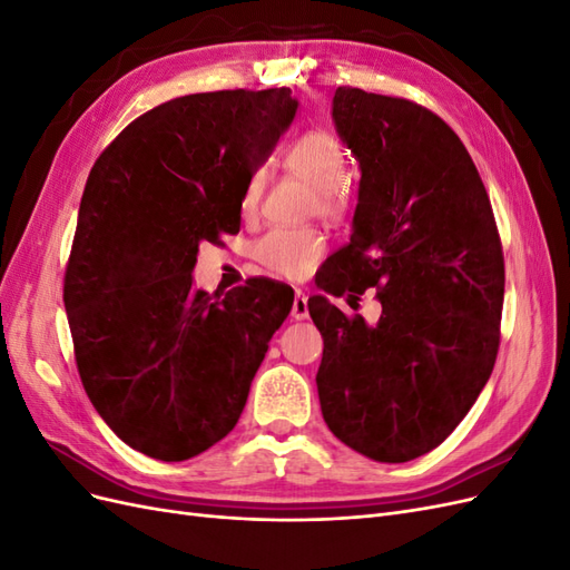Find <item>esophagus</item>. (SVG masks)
I'll use <instances>...</instances> for the list:
<instances>
[{
  "instance_id": "obj_1",
  "label": "esophagus",
  "mask_w": 570,
  "mask_h": 570,
  "mask_svg": "<svg viewBox=\"0 0 570 570\" xmlns=\"http://www.w3.org/2000/svg\"><path fill=\"white\" fill-rule=\"evenodd\" d=\"M308 316V302L302 289H295V302H292V318L304 321Z\"/></svg>"
}]
</instances>
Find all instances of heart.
I'll return each instance as SVG.
<instances>
[{
    "label": "heart",
    "instance_id": "obj_1",
    "mask_svg": "<svg viewBox=\"0 0 570 570\" xmlns=\"http://www.w3.org/2000/svg\"><path fill=\"white\" fill-rule=\"evenodd\" d=\"M285 166L289 174L314 185V214L327 220H340L347 214L350 187L342 178L344 168H347V157H344V149L333 135L323 130L304 132L287 147ZM264 189L266 174L258 168L249 176L243 199H239V209H243L245 218L256 216ZM323 247L321 233L312 228H275L254 245V256L266 271L281 275V278L297 281L314 268Z\"/></svg>",
    "mask_w": 570,
    "mask_h": 570
}]
</instances>
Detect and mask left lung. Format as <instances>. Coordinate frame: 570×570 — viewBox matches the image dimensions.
Returning a JSON list of instances; mask_svg holds the SVG:
<instances>
[{"label":"left lung","instance_id":"8db88e82","mask_svg":"<svg viewBox=\"0 0 570 570\" xmlns=\"http://www.w3.org/2000/svg\"><path fill=\"white\" fill-rule=\"evenodd\" d=\"M333 120L361 180L350 245L321 287L354 299L377 287L383 314L368 325L308 299L323 335L321 411L354 452L404 463L452 435L494 368L502 243L471 154L440 116L337 88Z\"/></svg>","mask_w":570,"mask_h":570}]
</instances>
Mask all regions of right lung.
Here are the masks:
<instances>
[{
  "label": "right lung",
  "mask_w": 570,
  "mask_h": 570,
  "mask_svg": "<svg viewBox=\"0 0 570 570\" xmlns=\"http://www.w3.org/2000/svg\"><path fill=\"white\" fill-rule=\"evenodd\" d=\"M297 111L289 88L176 97L99 154L63 275L92 406L132 450L185 461L235 428L295 292L268 278L195 289L202 243L239 230V199Z\"/></svg>",
  "instance_id": "obj_1"
}]
</instances>
